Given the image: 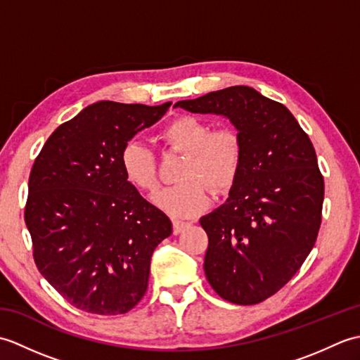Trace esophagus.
Instances as JSON below:
<instances>
[{
  "label": "esophagus",
  "mask_w": 360,
  "mask_h": 360,
  "mask_svg": "<svg viewBox=\"0 0 360 360\" xmlns=\"http://www.w3.org/2000/svg\"><path fill=\"white\" fill-rule=\"evenodd\" d=\"M190 226V223H186V221H179V219H174L173 221V232L174 233H181L184 229H187Z\"/></svg>",
  "instance_id": "obj_1"
}]
</instances>
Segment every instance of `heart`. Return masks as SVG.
<instances>
[{"label":"heart","mask_w":360,"mask_h":360,"mask_svg":"<svg viewBox=\"0 0 360 360\" xmlns=\"http://www.w3.org/2000/svg\"><path fill=\"white\" fill-rule=\"evenodd\" d=\"M164 141L173 148L187 153L178 179L155 196L160 210L174 218H190L201 213L210 202V190H221L233 182L243 159V141L236 128L223 125L210 129L201 117L179 116L168 124ZM125 179L139 192L150 193L158 186L156 162L151 150L139 141H128L119 156Z\"/></svg>","instance_id":"heart-1"}]
</instances>
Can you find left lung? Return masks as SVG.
I'll list each match as a JSON object with an SVG mask.
<instances>
[{"mask_svg":"<svg viewBox=\"0 0 360 360\" xmlns=\"http://www.w3.org/2000/svg\"><path fill=\"white\" fill-rule=\"evenodd\" d=\"M176 108L232 122L243 159L227 201L200 219L209 236L204 272L224 300L255 304L300 269L322 223L323 176L308 134L285 105L231 86Z\"/></svg>","mask_w":360,"mask_h":360,"instance_id":"1","label":"left lung"}]
</instances>
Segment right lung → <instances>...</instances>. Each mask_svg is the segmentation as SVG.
<instances>
[{
	"instance_id": "obj_1",
	"label": "right lung",
	"mask_w": 360,
	"mask_h": 360,
	"mask_svg": "<svg viewBox=\"0 0 360 360\" xmlns=\"http://www.w3.org/2000/svg\"><path fill=\"white\" fill-rule=\"evenodd\" d=\"M170 105H89L35 159L25 210L34 259L75 308L125 314L147 290L151 255L172 235V221L125 179L119 156Z\"/></svg>"
}]
</instances>
